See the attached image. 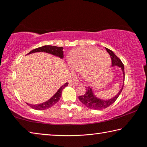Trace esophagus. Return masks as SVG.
<instances>
[{
  "label": "esophagus",
  "instance_id": "1",
  "mask_svg": "<svg viewBox=\"0 0 147 147\" xmlns=\"http://www.w3.org/2000/svg\"><path fill=\"white\" fill-rule=\"evenodd\" d=\"M69 84H70V86H78L79 85V83L77 81H73V82H71L70 83H69Z\"/></svg>",
  "mask_w": 147,
  "mask_h": 147
}]
</instances>
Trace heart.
Listing matches in <instances>:
<instances>
[{"label": "heart", "mask_w": 147, "mask_h": 147, "mask_svg": "<svg viewBox=\"0 0 147 147\" xmlns=\"http://www.w3.org/2000/svg\"><path fill=\"white\" fill-rule=\"evenodd\" d=\"M68 62L72 69L80 71L89 82L98 81L108 70L111 58L108 53L94 47L80 48L71 52ZM72 73L73 71L71 70Z\"/></svg>", "instance_id": "1"}]
</instances>
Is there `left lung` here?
I'll return each instance as SVG.
<instances>
[{"instance_id":"left-lung-1","label":"left lung","mask_w":147,"mask_h":147,"mask_svg":"<svg viewBox=\"0 0 147 147\" xmlns=\"http://www.w3.org/2000/svg\"><path fill=\"white\" fill-rule=\"evenodd\" d=\"M106 51L109 53L110 57L111 58V66L112 67H119V68L121 69L122 73L123 74V84L122 86L120 91L118 92V93L114 96L113 97L109 99H102L100 98H98L96 96L94 93L93 88H91L88 87L86 88V93L82 96H78L79 100L83 104H84L88 108L92 109H96V110H101V109H105L108 108L110 105H111L113 103L115 102V101L118 98L119 94H121L122 90L123 89L124 86V65L122 63L121 59H119L117 56L113 51L111 50L106 48Z\"/></svg>"}]
</instances>
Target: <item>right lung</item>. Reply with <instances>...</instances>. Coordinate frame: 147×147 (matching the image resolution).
Returning <instances> with one entry per match:
<instances>
[{
	"label": "right lung",
	"mask_w": 147,
	"mask_h": 147,
	"mask_svg": "<svg viewBox=\"0 0 147 147\" xmlns=\"http://www.w3.org/2000/svg\"><path fill=\"white\" fill-rule=\"evenodd\" d=\"M63 47H59L56 46H51V45H45L41 47H39V48L35 49L32 50L28 54H30L32 53H39V52H42V53H46L50 54H52L54 56L58 57L60 59H63L64 55H63ZM68 84L67 82L64 84L63 86H61L59 89L58 90V91L54 94V95L52 96V97L49 99L48 100L45 102L38 104H30L26 103L29 106H30L34 109H36V110H44V109H47L49 108H51L54 104L58 102V100L60 98L61 96V92L63 91V89L65 88V87L67 86Z\"/></svg>",
	"instance_id": "obj_1"
}]
</instances>
